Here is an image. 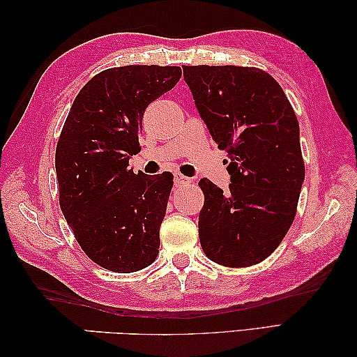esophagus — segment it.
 I'll return each mask as SVG.
<instances>
[{
    "label": "esophagus",
    "mask_w": 357,
    "mask_h": 357,
    "mask_svg": "<svg viewBox=\"0 0 357 357\" xmlns=\"http://www.w3.org/2000/svg\"><path fill=\"white\" fill-rule=\"evenodd\" d=\"M174 183H175V186H186L191 183V178H188L183 174L177 172V174H174Z\"/></svg>",
    "instance_id": "34e87169"
}]
</instances>
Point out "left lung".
I'll return each mask as SVG.
<instances>
[{
	"mask_svg": "<svg viewBox=\"0 0 357 357\" xmlns=\"http://www.w3.org/2000/svg\"><path fill=\"white\" fill-rule=\"evenodd\" d=\"M182 68L202 120L229 160V191L199 182L201 247L225 267L255 266L275 251L296 217L305 177L299 121L278 82L259 68Z\"/></svg>",
	"mask_w": 357,
	"mask_h": 357,
	"instance_id": "obj_1",
	"label": "left lung"
}]
</instances>
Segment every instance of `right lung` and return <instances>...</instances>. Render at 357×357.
<instances>
[{
	"label": "right lung",
	"instance_id": "obj_1",
	"mask_svg": "<svg viewBox=\"0 0 357 357\" xmlns=\"http://www.w3.org/2000/svg\"><path fill=\"white\" fill-rule=\"evenodd\" d=\"M178 66L130 64L101 71L75 96L56 144L60 207L89 258L131 273L156 259L171 172L134 174L145 109L172 90Z\"/></svg>",
	"mask_w": 357,
	"mask_h": 357
}]
</instances>
